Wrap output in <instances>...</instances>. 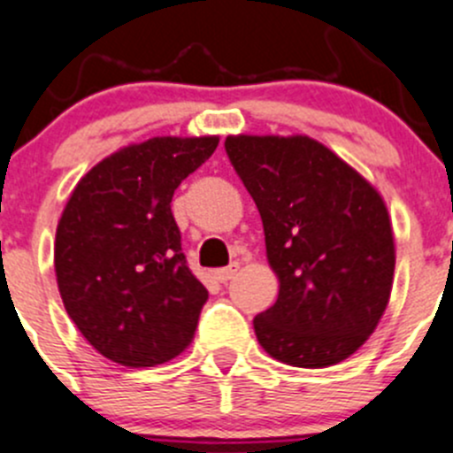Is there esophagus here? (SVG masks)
Instances as JSON below:
<instances>
[{
    "instance_id": "obj_1",
    "label": "esophagus",
    "mask_w": 453,
    "mask_h": 453,
    "mask_svg": "<svg viewBox=\"0 0 453 453\" xmlns=\"http://www.w3.org/2000/svg\"><path fill=\"white\" fill-rule=\"evenodd\" d=\"M238 269H240V265H238V262H234V265H229V266H224V269L215 271V278H218L219 282H229V280L234 278L235 273H238Z\"/></svg>"
}]
</instances>
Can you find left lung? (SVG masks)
Returning <instances> with one entry per match:
<instances>
[{"mask_svg": "<svg viewBox=\"0 0 453 453\" xmlns=\"http://www.w3.org/2000/svg\"><path fill=\"white\" fill-rule=\"evenodd\" d=\"M224 149L260 211L273 307L257 342L294 367H329L373 334L394 282V234L376 188L311 137H226Z\"/></svg>", "mask_w": 453, "mask_h": 453, "instance_id": "left-lung-1", "label": "left lung"}]
</instances>
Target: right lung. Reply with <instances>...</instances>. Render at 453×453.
Here are the masks:
<instances>
[{
	"mask_svg": "<svg viewBox=\"0 0 453 453\" xmlns=\"http://www.w3.org/2000/svg\"><path fill=\"white\" fill-rule=\"evenodd\" d=\"M218 137H153L93 166L55 235L64 307L104 358L153 367L180 356L209 300L191 273L171 200Z\"/></svg>",
	"mask_w": 453,
	"mask_h": 453,
	"instance_id": "right-lung-1",
	"label": "right lung"
}]
</instances>
